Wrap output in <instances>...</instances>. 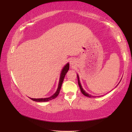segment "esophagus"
Listing matches in <instances>:
<instances>
[{
  "instance_id": "1",
  "label": "esophagus",
  "mask_w": 132,
  "mask_h": 132,
  "mask_svg": "<svg viewBox=\"0 0 132 132\" xmlns=\"http://www.w3.org/2000/svg\"><path fill=\"white\" fill-rule=\"evenodd\" d=\"M70 63L71 65H74V64L76 63V60L75 59H71L70 62Z\"/></svg>"
}]
</instances>
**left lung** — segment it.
<instances>
[{"label":"left lung","mask_w":132,"mask_h":132,"mask_svg":"<svg viewBox=\"0 0 132 132\" xmlns=\"http://www.w3.org/2000/svg\"><path fill=\"white\" fill-rule=\"evenodd\" d=\"M77 79H78V84H79V87H80V90H81V92L82 93V94L84 95L85 96H86V97H93V96H91L90 94H88V93H87L86 92V91H85L83 90V88H82V87H81V83H80V80H79V76H78V75H77Z\"/></svg>","instance_id":"obj_1"}]
</instances>
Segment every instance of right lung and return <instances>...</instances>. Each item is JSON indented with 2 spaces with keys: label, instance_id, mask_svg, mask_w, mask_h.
Wrapping results in <instances>:
<instances>
[{
  "label": "right lung",
  "instance_id": "obj_1",
  "mask_svg": "<svg viewBox=\"0 0 132 132\" xmlns=\"http://www.w3.org/2000/svg\"><path fill=\"white\" fill-rule=\"evenodd\" d=\"M69 69V63H68L65 66H64V68L62 70L61 74V76H60V78H59V84H58L57 89L56 91L55 92V93L53 95H52L51 97H48V98H30V99L32 100V101H37V102H46V101H50V100H52L53 99H54V98H55L59 94L60 90H61V87L62 85V82H63V81L64 76H65L66 73L68 72Z\"/></svg>",
  "mask_w": 132,
  "mask_h": 132
}]
</instances>
